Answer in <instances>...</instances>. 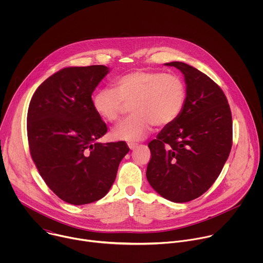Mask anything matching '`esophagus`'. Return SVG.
I'll list each match as a JSON object with an SVG mask.
<instances>
[{
  "label": "esophagus",
  "mask_w": 263,
  "mask_h": 263,
  "mask_svg": "<svg viewBox=\"0 0 263 263\" xmlns=\"http://www.w3.org/2000/svg\"><path fill=\"white\" fill-rule=\"evenodd\" d=\"M128 146L130 147V149H135V148L138 146V144H137V143H133V142H130V143H128Z\"/></svg>",
  "instance_id": "1"
}]
</instances>
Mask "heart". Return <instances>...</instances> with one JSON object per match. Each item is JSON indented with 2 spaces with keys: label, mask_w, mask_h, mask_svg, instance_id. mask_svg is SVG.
I'll list each match as a JSON object with an SVG mask.
<instances>
[{
  "label": "heart",
  "mask_w": 263,
  "mask_h": 263,
  "mask_svg": "<svg viewBox=\"0 0 263 263\" xmlns=\"http://www.w3.org/2000/svg\"><path fill=\"white\" fill-rule=\"evenodd\" d=\"M185 101V83L178 74L137 70L115 80L114 88L97 90L91 104L96 114L110 123L120 119L126 104H132L133 115L112 130V136L133 142L146 137L153 125L165 127L174 123Z\"/></svg>",
  "instance_id": "heart-1"
}]
</instances>
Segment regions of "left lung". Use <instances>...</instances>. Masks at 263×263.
<instances>
[{
	"label": "left lung",
	"mask_w": 263,
	"mask_h": 263,
	"mask_svg": "<svg viewBox=\"0 0 263 263\" xmlns=\"http://www.w3.org/2000/svg\"><path fill=\"white\" fill-rule=\"evenodd\" d=\"M165 65L184 74L186 101L179 118L148 143L146 179L164 199L184 203L206 193L219 176L232 146V116L207 74L184 62Z\"/></svg>",
	"instance_id": "1"
}]
</instances>
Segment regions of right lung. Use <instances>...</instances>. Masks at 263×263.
<instances>
[{"instance_id":"obj_1","label":"right lung","mask_w":263,"mask_h":263,"mask_svg":"<svg viewBox=\"0 0 263 263\" xmlns=\"http://www.w3.org/2000/svg\"><path fill=\"white\" fill-rule=\"evenodd\" d=\"M108 72L105 65L64 67L39 86L29 105L31 157L50 190L68 204L105 197L130 149L125 141L97 142L107 126L91 95Z\"/></svg>"}]
</instances>
